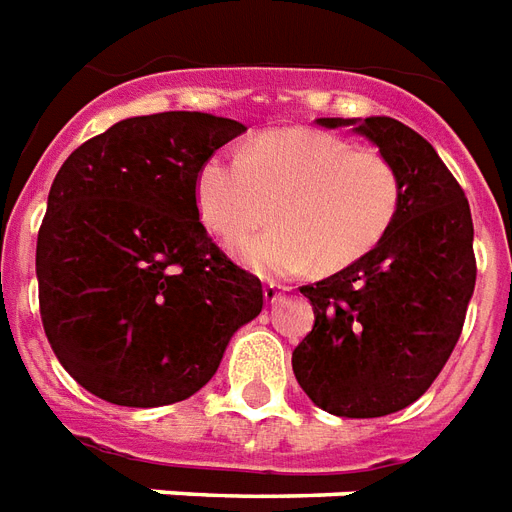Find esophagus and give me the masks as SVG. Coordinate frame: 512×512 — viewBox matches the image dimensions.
Returning a JSON list of instances; mask_svg holds the SVG:
<instances>
[{
  "label": "esophagus",
  "instance_id": "1",
  "mask_svg": "<svg viewBox=\"0 0 512 512\" xmlns=\"http://www.w3.org/2000/svg\"><path fill=\"white\" fill-rule=\"evenodd\" d=\"M263 295H266V304H276V301H282L285 287L276 285V282H266V287H263Z\"/></svg>",
  "mask_w": 512,
  "mask_h": 512
}]
</instances>
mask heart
I'll list each match as a JSON object with an SVG mask.
<instances>
[{
    "mask_svg": "<svg viewBox=\"0 0 512 512\" xmlns=\"http://www.w3.org/2000/svg\"><path fill=\"white\" fill-rule=\"evenodd\" d=\"M195 214L222 241H236L268 217L255 236L233 246L246 268L263 276H295L320 266L339 271L369 255L396 222L401 179L374 149H352L333 135L271 132L244 157L214 154L195 173Z\"/></svg>",
    "mask_w": 512,
    "mask_h": 512,
    "instance_id": "heart-1",
    "label": "heart"
}]
</instances>
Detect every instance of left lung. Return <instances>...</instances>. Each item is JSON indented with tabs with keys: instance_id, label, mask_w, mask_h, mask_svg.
Segmentation results:
<instances>
[{
	"instance_id": "obj_1",
	"label": "left lung",
	"mask_w": 512,
	"mask_h": 512,
	"mask_svg": "<svg viewBox=\"0 0 512 512\" xmlns=\"http://www.w3.org/2000/svg\"><path fill=\"white\" fill-rule=\"evenodd\" d=\"M352 127L393 162L401 206L369 255L301 293L314 328L293 350L298 385L339 418H382L420 399L456 347L475 290L472 214L429 140L388 116L317 119Z\"/></svg>"
}]
</instances>
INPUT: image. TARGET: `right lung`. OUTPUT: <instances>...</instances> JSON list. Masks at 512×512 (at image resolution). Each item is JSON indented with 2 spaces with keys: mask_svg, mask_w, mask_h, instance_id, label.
<instances>
[{
  "mask_svg": "<svg viewBox=\"0 0 512 512\" xmlns=\"http://www.w3.org/2000/svg\"><path fill=\"white\" fill-rule=\"evenodd\" d=\"M241 121L198 111L132 116L64 160L37 233L40 317L86 391L119 407L198 393L263 285L195 214V173Z\"/></svg>",
  "mask_w": 512,
  "mask_h": 512,
  "instance_id": "obj_1",
  "label": "right lung"
}]
</instances>
